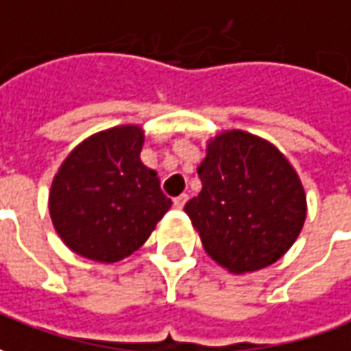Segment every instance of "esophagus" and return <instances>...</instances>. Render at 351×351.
<instances>
[{
  "instance_id": "obj_1",
  "label": "esophagus",
  "mask_w": 351,
  "mask_h": 351,
  "mask_svg": "<svg viewBox=\"0 0 351 351\" xmlns=\"http://www.w3.org/2000/svg\"><path fill=\"white\" fill-rule=\"evenodd\" d=\"M187 199H189L187 195H180V197H176V199H173V206L178 208V210H181V208L185 206Z\"/></svg>"
}]
</instances>
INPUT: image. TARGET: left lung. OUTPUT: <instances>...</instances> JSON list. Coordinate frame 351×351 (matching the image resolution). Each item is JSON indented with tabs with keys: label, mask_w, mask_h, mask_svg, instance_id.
Instances as JSON below:
<instances>
[{
	"label": "left lung",
	"mask_w": 351,
	"mask_h": 351,
	"mask_svg": "<svg viewBox=\"0 0 351 351\" xmlns=\"http://www.w3.org/2000/svg\"><path fill=\"white\" fill-rule=\"evenodd\" d=\"M197 171L202 189L185 212L214 262L243 275L289 252L304 227L308 202L298 173L275 145L227 130L208 139Z\"/></svg>",
	"instance_id": "left-lung-1"
}]
</instances>
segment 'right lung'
I'll return each instance as SVG.
<instances>
[{"label": "right lung", "instance_id": "right-lung-1", "mask_svg": "<svg viewBox=\"0 0 351 351\" xmlns=\"http://www.w3.org/2000/svg\"><path fill=\"white\" fill-rule=\"evenodd\" d=\"M145 132L124 124L89 135L62 160L49 216L72 252L114 263L139 250L170 210L156 171L141 162Z\"/></svg>", "mask_w": 351, "mask_h": 351}]
</instances>
